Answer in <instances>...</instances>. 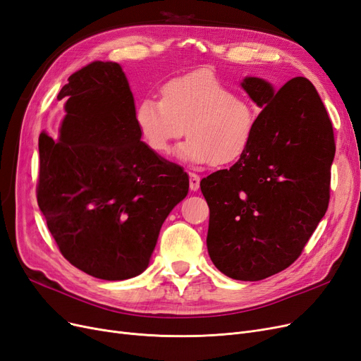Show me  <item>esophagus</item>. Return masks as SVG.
Here are the masks:
<instances>
[{
	"label": "esophagus",
	"instance_id": "obj_1",
	"mask_svg": "<svg viewBox=\"0 0 361 361\" xmlns=\"http://www.w3.org/2000/svg\"><path fill=\"white\" fill-rule=\"evenodd\" d=\"M190 188L191 191H198V188H200V178L195 173H190Z\"/></svg>",
	"mask_w": 361,
	"mask_h": 361
}]
</instances>
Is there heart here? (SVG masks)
<instances>
[{"label": "heart", "instance_id": "heart-1", "mask_svg": "<svg viewBox=\"0 0 361 361\" xmlns=\"http://www.w3.org/2000/svg\"><path fill=\"white\" fill-rule=\"evenodd\" d=\"M134 123L142 142L158 155H167L186 128L190 139L179 147V159L207 166L231 164L245 154L255 116L214 74L197 71L167 80L161 100L143 98L135 106Z\"/></svg>", "mask_w": 361, "mask_h": 361}]
</instances>
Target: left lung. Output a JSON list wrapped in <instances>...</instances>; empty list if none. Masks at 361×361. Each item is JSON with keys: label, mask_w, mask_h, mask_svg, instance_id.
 Returning <instances> with one entry per match:
<instances>
[{"label": "left lung", "mask_w": 361, "mask_h": 361, "mask_svg": "<svg viewBox=\"0 0 361 361\" xmlns=\"http://www.w3.org/2000/svg\"><path fill=\"white\" fill-rule=\"evenodd\" d=\"M240 86L263 110L235 164L200 182L210 210L206 243L224 275L261 281L294 263L326 215L334 139L307 79L276 90L246 76Z\"/></svg>", "instance_id": "1"}]
</instances>
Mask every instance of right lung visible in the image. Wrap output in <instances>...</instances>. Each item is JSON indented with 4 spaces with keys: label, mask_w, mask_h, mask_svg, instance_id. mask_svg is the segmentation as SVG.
<instances>
[{
    "label": "right lung",
    "mask_w": 361,
    "mask_h": 361,
    "mask_svg": "<svg viewBox=\"0 0 361 361\" xmlns=\"http://www.w3.org/2000/svg\"><path fill=\"white\" fill-rule=\"evenodd\" d=\"M58 100V139L40 134L37 203L61 254L88 275L143 273L169 214L188 194L178 164L154 154L134 123V97L116 62L95 61L68 78Z\"/></svg>",
    "instance_id": "add662e5"
}]
</instances>
